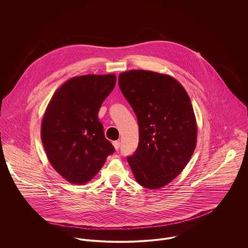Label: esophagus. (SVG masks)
Segmentation results:
<instances>
[{
	"label": "esophagus",
	"instance_id": "obj_1",
	"mask_svg": "<svg viewBox=\"0 0 248 248\" xmlns=\"http://www.w3.org/2000/svg\"><path fill=\"white\" fill-rule=\"evenodd\" d=\"M113 145H114V147H115L116 150H119V149H120V146H121V142H120V141H114Z\"/></svg>",
	"mask_w": 248,
	"mask_h": 248
}]
</instances>
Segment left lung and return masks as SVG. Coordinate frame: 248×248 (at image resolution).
<instances>
[{
  "instance_id": "left-lung-1",
  "label": "left lung",
  "mask_w": 248,
  "mask_h": 248,
  "mask_svg": "<svg viewBox=\"0 0 248 248\" xmlns=\"http://www.w3.org/2000/svg\"><path fill=\"white\" fill-rule=\"evenodd\" d=\"M119 86L139 126L138 146L126 157L134 178L146 188L163 187L182 172L195 149L190 98L174 78L149 70L121 74Z\"/></svg>"
}]
</instances>
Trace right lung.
Masks as SVG:
<instances>
[{
  "label": "right lung",
  "instance_id": "right-lung-1",
  "mask_svg": "<svg viewBox=\"0 0 248 248\" xmlns=\"http://www.w3.org/2000/svg\"><path fill=\"white\" fill-rule=\"evenodd\" d=\"M115 75L73 78L54 94L41 125L49 162L70 184L89 182L115 148L105 138L98 112L113 91Z\"/></svg>",
  "mask_w": 248,
  "mask_h": 248
}]
</instances>
